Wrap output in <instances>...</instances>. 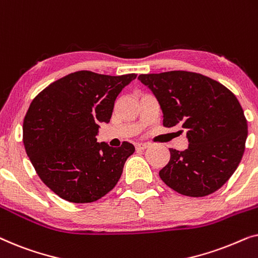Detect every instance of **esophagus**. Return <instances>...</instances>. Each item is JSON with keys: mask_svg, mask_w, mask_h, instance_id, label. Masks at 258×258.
<instances>
[{"mask_svg": "<svg viewBox=\"0 0 258 258\" xmlns=\"http://www.w3.org/2000/svg\"><path fill=\"white\" fill-rule=\"evenodd\" d=\"M135 148H136V150H144L148 148V144L147 143H137Z\"/></svg>", "mask_w": 258, "mask_h": 258, "instance_id": "34e87169", "label": "esophagus"}]
</instances>
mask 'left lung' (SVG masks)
<instances>
[{
	"instance_id": "8db88e82",
	"label": "left lung",
	"mask_w": 258,
	"mask_h": 258,
	"mask_svg": "<svg viewBox=\"0 0 258 258\" xmlns=\"http://www.w3.org/2000/svg\"><path fill=\"white\" fill-rule=\"evenodd\" d=\"M139 80L156 97L163 125L185 130L189 142L185 150L169 149L170 160L160 170L162 181L191 197L220 189L237 169L248 136L235 95L217 81L182 70L142 74Z\"/></svg>"
}]
</instances>
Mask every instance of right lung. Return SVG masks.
<instances>
[{
	"instance_id": "right-lung-1",
	"label": "right lung",
	"mask_w": 258,
	"mask_h": 258,
	"mask_svg": "<svg viewBox=\"0 0 258 258\" xmlns=\"http://www.w3.org/2000/svg\"><path fill=\"white\" fill-rule=\"evenodd\" d=\"M136 74H69L42 90L23 121V143L49 189L73 203L100 200L117 184L135 147L97 142L100 123H109L117 96Z\"/></svg>"
}]
</instances>
